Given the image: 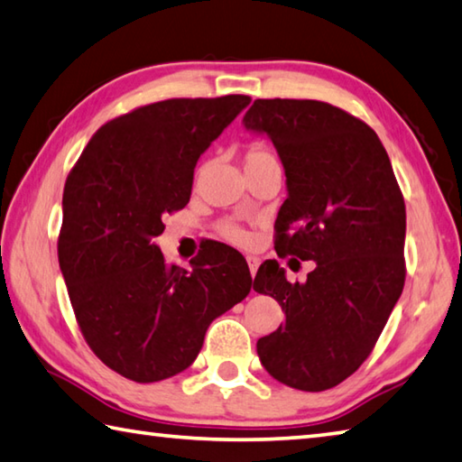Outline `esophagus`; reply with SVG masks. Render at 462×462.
Here are the masks:
<instances>
[{
  "label": "esophagus",
  "mask_w": 462,
  "mask_h": 462,
  "mask_svg": "<svg viewBox=\"0 0 462 462\" xmlns=\"http://www.w3.org/2000/svg\"><path fill=\"white\" fill-rule=\"evenodd\" d=\"M247 265H249V272H251V277H255L257 269H259V259L254 257V255H247Z\"/></svg>",
  "instance_id": "obj_1"
}]
</instances>
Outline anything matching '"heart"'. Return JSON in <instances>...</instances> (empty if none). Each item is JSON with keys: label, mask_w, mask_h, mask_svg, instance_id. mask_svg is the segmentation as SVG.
Instances as JSON below:
<instances>
[{"label": "heart", "mask_w": 462, "mask_h": 462, "mask_svg": "<svg viewBox=\"0 0 462 462\" xmlns=\"http://www.w3.org/2000/svg\"><path fill=\"white\" fill-rule=\"evenodd\" d=\"M269 159H275V156L269 152V151L261 149V146H254V149H249V152L245 154V164L259 162V161H269ZM223 233L227 235V237L231 241H235V243H245L247 241V235L243 233L241 229H237V227H231V225H225Z\"/></svg>", "instance_id": "1"}]
</instances>
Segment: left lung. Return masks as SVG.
Masks as SVG:
<instances>
[{"label": "left lung", "mask_w": 462, "mask_h": 462, "mask_svg": "<svg viewBox=\"0 0 462 462\" xmlns=\"http://www.w3.org/2000/svg\"><path fill=\"white\" fill-rule=\"evenodd\" d=\"M243 126L273 143L287 199L277 213L275 251L316 261L290 283L275 259L254 290L285 311L257 339L263 368L282 384L321 393L368 358L404 287L406 208L378 134L319 100H255Z\"/></svg>", "instance_id": "1"}]
</instances>
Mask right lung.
Returning a JSON list of instances; mask_svg holds the SVG:
<instances>
[{"label": "right lung", "instance_id": "obj_1", "mask_svg": "<svg viewBox=\"0 0 462 462\" xmlns=\"http://www.w3.org/2000/svg\"><path fill=\"white\" fill-rule=\"evenodd\" d=\"M249 102L136 108L98 128L68 175L60 269L86 342L120 376L146 384L187 370L211 321L251 291L249 267L221 261L229 249L213 245L182 269L154 241L162 217L189 203L197 161Z\"/></svg>", "mask_w": 462, "mask_h": 462}]
</instances>
